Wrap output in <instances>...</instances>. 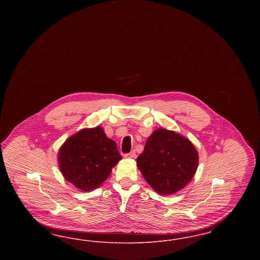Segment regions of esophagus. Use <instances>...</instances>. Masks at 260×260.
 <instances>
[{
  "label": "esophagus",
  "mask_w": 260,
  "mask_h": 260,
  "mask_svg": "<svg viewBox=\"0 0 260 260\" xmlns=\"http://www.w3.org/2000/svg\"><path fill=\"white\" fill-rule=\"evenodd\" d=\"M124 157H125V158H128V159H134V158H136V151L134 150V151H132V152H129V153L125 154V155H124Z\"/></svg>",
  "instance_id": "1"
}]
</instances>
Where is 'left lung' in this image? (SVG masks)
Wrapping results in <instances>:
<instances>
[{"instance_id":"1","label":"left lung","mask_w":260,"mask_h":260,"mask_svg":"<svg viewBox=\"0 0 260 260\" xmlns=\"http://www.w3.org/2000/svg\"><path fill=\"white\" fill-rule=\"evenodd\" d=\"M198 152L193 143L173 131L158 128L149 136L137 167L145 180L160 195L183 189L198 168Z\"/></svg>"}]
</instances>
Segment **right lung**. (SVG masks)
Returning <instances> with one entry per match:
<instances>
[{
  "label": "right lung",
  "instance_id": "right-lung-1",
  "mask_svg": "<svg viewBox=\"0 0 260 260\" xmlns=\"http://www.w3.org/2000/svg\"><path fill=\"white\" fill-rule=\"evenodd\" d=\"M121 159L115 141L105 136L102 126L79 131L58 151L62 175L85 192L101 185Z\"/></svg>",
  "mask_w": 260,
  "mask_h": 260
}]
</instances>
